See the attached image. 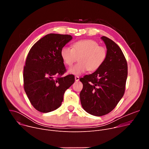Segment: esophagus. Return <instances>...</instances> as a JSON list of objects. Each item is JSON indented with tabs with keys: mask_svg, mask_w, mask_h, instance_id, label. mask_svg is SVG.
Here are the masks:
<instances>
[{
	"mask_svg": "<svg viewBox=\"0 0 149 149\" xmlns=\"http://www.w3.org/2000/svg\"><path fill=\"white\" fill-rule=\"evenodd\" d=\"M79 79V78L78 76H75V81H78Z\"/></svg>",
	"mask_w": 149,
	"mask_h": 149,
	"instance_id": "obj_1",
	"label": "esophagus"
}]
</instances>
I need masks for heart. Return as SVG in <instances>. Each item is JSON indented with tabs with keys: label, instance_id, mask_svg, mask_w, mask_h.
<instances>
[{
	"label": "heart",
	"instance_id": "heart-1",
	"mask_svg": "<svg viewBox=\"0 0 149 149\" xmlns=\"http://www.w3.org/2000/svg\"><path fill=\"white\" fill-rule=\"evenodd\" d=\"M61 56L69 67L72 65L78 57L79 62L68 71L71 74L79 75L88 70L94 71L99 69L107 58V51L95 40L83 39L73 43L72 48L62 47Z\"/></svg>",
	"mask_w": 149,
	"mask_h": 149
}]
</instances>
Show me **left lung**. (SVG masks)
Here are the masks:
<instances>
[{
  "label": "left lung",
  "mask_w": 149,
  "mask_h": 149,
  "mask_svg": "<svg viewBox=\"0 0 149 149\" xmlns=\"http://www.w3.org/2000/svg\"><path fill=\"white\" fill-rule=\"evenodd\" d=\"M107 56L94 73L79 79L83 84L79 97L84 110L95 116L111 112L124 95L127 78V63L120 48L104 36Z\"/></svg>",
  "instance_id": "8db88e82"
}]
</instances>
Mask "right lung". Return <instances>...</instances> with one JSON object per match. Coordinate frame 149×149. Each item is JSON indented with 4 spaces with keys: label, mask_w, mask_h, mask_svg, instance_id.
<instances>
[{
    "label": "right lung",
    "mask_w": 149,
    "mask_h": 149,
    "mask_svg": "<svg viewBox=\"0 0 149 149\" xmlns=\"http://www.w3.org/2000/svg\"><path fill=\"white\" fill-rule=\"evenodd\" d=\"M72 37L49 33L39 39L30 49L24 69V86L33 107L41 113L59 108L65 91L75 81L66 72L61 50Z\"/></svg>",
    "instance_id": "obj_1"
}]
</instances>
